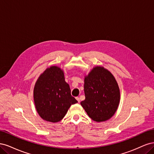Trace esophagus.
I'll use <instances>...</instances> for the list:
<instances>
[{"label": "esophagus", "instance_id": "34e87169", "mask_svg": "<svg viewBox=\"0 0 154 154\" xmlns=\"http://www.w3.org/2000/svg\"><path fill=\"white\" fill-rule=\"evenodd\" d=\"M76 100L78 101V103H80V97H76Z\"/></svg>", "mask_w": 154, "mask_h": 154}]
</instances>
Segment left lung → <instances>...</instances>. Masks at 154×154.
Here are the masks:
<instances>
[{"label": "left lung", "instance_id": "1", "mask_svg": "<svg viewBox=\"0 0 154 154\" xmlns=\"http://www.w3.org/2000/svg\"><path fill=\"white\" fill-rule=\"evenodd\" d=\"M85 100L81 102L88 116L97 122L112 116L119 105L120 92L114 76L102 67L93 68L84 80Z\"/></svg>", "mask_w": 154, "mask_h": 154}]
</instances>
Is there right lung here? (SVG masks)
Masks as SVG:
<instances>
[{
	"instance_id": "right-lung-1",
	"label": "right lung",
	"mask_w": 154,
	"mask_h": 154,
	"mask_svg": "<svg viewBox=\"0 0 154 154\" xmlns=\"http://www.w3.org/2000/svg\"><path fill=\"white\" fill-rule=\"evenodd\" d=\"M33 94L38 114L43 119L53 123L62 120L71 105L78 102L71 94L63 71L57 66L48 68L41 74L35 83Z\"/></svg>"
}]
</instances>
